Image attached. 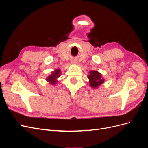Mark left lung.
<instances>
[{"mask_svg": "<svg viewBox=\"0 0 148 148\" xmlns=\"http://www.w3.org/2000/svg\"><path fill=\"white\" fill-rule=\"evenodd\" d=\"M89 79V84L92 88H97L104 83V79H102L101 73L97 71H89V75L88 76Z\"/></svg>", "mask_w": 148, "mask_h": 148, "instance_id": "left-lung-1", "label": "left lung"}]
</instances>
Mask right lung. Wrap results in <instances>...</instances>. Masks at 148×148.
Listing matches in <instances>:
<instances>
[{
	"mask_svg": "<svg viewBox=\"0 0 148 148\" xmlns=\"http://www.w3.org/2000/svg\"><path fill=\"white\" fill-rule=\"evenodd\" d=\"M60 70L59 69H57L56 70L53 72L52 73V74L49 76V77L47 78V80L48 82L51 83L52 84H54L57 82L56 79L59 77L60 76Z\"/></svg>",
	"mask_w": 148,
	"mask_h": 148,
	"instance_id": "right-lung-1",
	"label": "right lung"
}]
</instances>
